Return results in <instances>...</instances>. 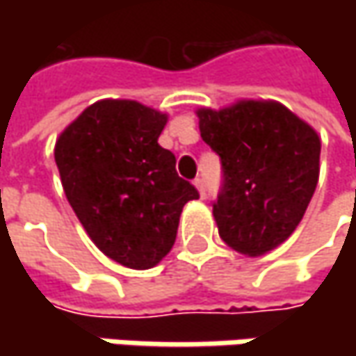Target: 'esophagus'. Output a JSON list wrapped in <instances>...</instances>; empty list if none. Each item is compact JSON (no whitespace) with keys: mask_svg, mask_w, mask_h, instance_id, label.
<instances>
[{"mask_svg":"<svg viewBox=\"0 0 356 356\" xmlns=\"http://www.w3.org/2000/svg\"><path fill=\"white\" fill-rule=\"evenodd\" d=\"M194 186H196V188H198L200 196H202V198H204V196H206V182H204V180H202V178H196V180H194Z\"/></svg>","mask_w":356,"mask_h":356,"instance_id":"esophagus-1","label":"esophagus"}]
</instances>
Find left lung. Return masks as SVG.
Masks as SVG:
<instances>
[{
  "label": "left lung",
  "mask_w": 356,
  "mask_h": 356,
  "mask_svg": "<svg viewBox=\"0 0 356 356\" xmlns=\"http://www.w3.org/2000/svg\"><path fill=\"white\" fill-rule=\"evenodd\" d=\"M200 134L222 162L220 238L245 255L275 250L299 226L319 180L317 132L275 101L200 108Z\"/></svg>",
  "instance_id": "1"
}]
</instances>
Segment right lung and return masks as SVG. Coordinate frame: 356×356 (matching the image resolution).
<instances>
[{"instance_id": "obj_1", "label": "right lung", "mask_w": 356, "mask_h": 356, "mask_svg": "<svg viewBox=\"0 0 356 356\" xmlns=\"http://www.w3.org/2000/svg\"><path fill=\"white\" fill-rule=\"evenodd\" d=\"M168 117L136 101L104 99L63 130L55 162L63 190L101 252L132 269L170 252L186 202L198 190L158 144Z\"/></svg>"}]
</instances>
